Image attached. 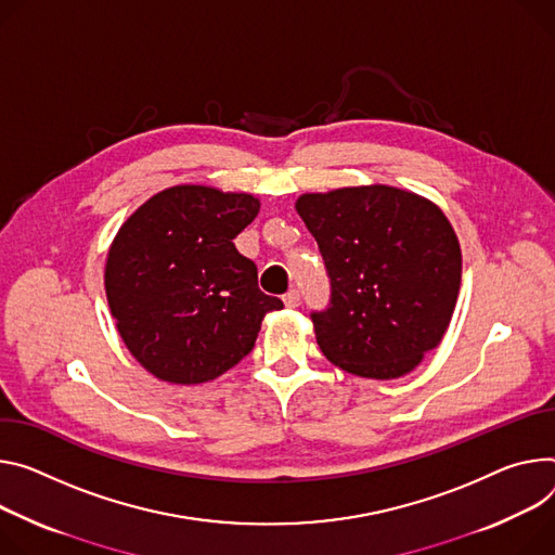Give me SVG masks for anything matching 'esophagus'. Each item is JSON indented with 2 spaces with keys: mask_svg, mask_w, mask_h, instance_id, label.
<instances>
[{
  "mask_svg": "<svg viewBox=\"0 0 555 555\" xmlns=\"http://www.w3.org/2000/svg\"><path fill=\"white\" fill-rule=\"evenodd\" d=\"M283 304H285V308H298L300 306V294H298V289H289L285 296H283Z\"/></svg>",
  "mask_w": 555,
  "mask_h": 555,
  "instance_id": "esophagus-1",
  "label": "esophagus"
}]
</instances>
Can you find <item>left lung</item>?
Listing matches in <instances>:
<instances>
[{
	"mask_svg": "<svg viewBox=\"0 0 555 555\" xmlns=\"http://www.w3.org/2000/svg\"><path fill=\"white\" fill-rule=\"evenodd\" d=\"M294 208L332 283L330 308L312 314L325 359L374 380L410 374L440 345L461 292V243L444 212L380 183L306 192Z\"/></svg>",
	"mask_w": 555,
	"mask_h": 555,
	"instance_id": "obj_1",
	"label": "left lung"
}]
</instances>
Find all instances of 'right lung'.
Instances as JSON below:
<instances>
[{
    "mask_svg": "<svg viewBox=\"0 0 555 555\" xmlns=\"http://www.w3.org/2000/svg\"><path fill=\"white\" fill-rule=\"evenodd\" d=\"M259 208L255 194L185 183L153 194L121 223L106 257V296L121 340L155 378H219L249 354L266 314L283 308L234 247Z\"/></svg>",
    "mask_w": 555,
    "mask_h": 555,
    "instance_id": "right-lung-1",
    "label": "right lung"
}]
</instances>
